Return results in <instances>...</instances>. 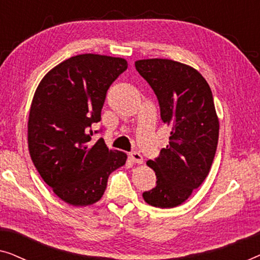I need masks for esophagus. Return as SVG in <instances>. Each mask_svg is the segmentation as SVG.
Segmentation results:
<instances>
[{
	"instance_id": "esophagus-1",
	"label": "esophagus",
	"mask_w": 260,
	"mask_h": 260,
	"mask_svg": "<svg viewBox=\"0 0 260 260\" xmlns=\"http://www.w3.org/2000/svg\"><path fill=\"white\" fill-rule=\"evenodd\" d=\"M129 156H130L131 161H133V162L138 163V165H141V163H143V157H142V155L140 154V152L133 151V152H130Z\"/></svg>"
}]
</instances>
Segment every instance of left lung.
Masks as SVG:
<instances>
[{"label": "left lung", "mask_w": 260, "mask_h": 260, "mask_svg": "<svg viewBox=\"0 0 260 260\" xmlns=\"http://www.w3.org/2000/svg\"><path fill=\"white\" fill-rule=\"evenodd\" d=\"M136 70L157 97L161 119L172 127L169 144L147 165L156 187L144 191L147 204L176 207L207 177L216 151L219 120L211 87L193 67L169 59H145Z\"/></svg>", "instance_id": "8db88e82"}]
</instances>
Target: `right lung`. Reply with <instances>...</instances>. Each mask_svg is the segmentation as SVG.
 I'll return each instance as SVG.
<instances>
[{"label":"right lung","instance_id":"1","mask_svg":"<svg viewBox=\"0 0 260 260\" xmlns=\"http://www.w3.org/2000/svg\"><path fill=\"white\" fill-rule=\"evenodd\" d=\"M127 69L126 60L80 54L49 71L39 84L28 120V147L35 168L67 204L88 206L104 194L109 175L126 155L91 143L109 87ZM102 130L94 131V134Z\"/></svg>","mask_w":260,"mask_h":260}]
</instances>
